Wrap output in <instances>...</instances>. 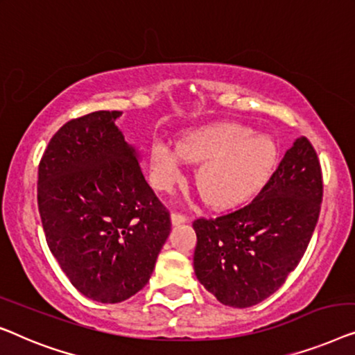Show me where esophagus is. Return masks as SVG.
Segmentation results:
<instances>
[{"instance_id":"34e87169","label":"esophagus","mask_w":355,"mask_h":355,"mask_svg":"<svg viewBox=\"0 0 355 355\" xmlns=\"http://www.w3.org/2000/svg\"><path fill=\"white\" fill-rule=\"evenodd\" d=\"M171 217H172L173 225H178V223H183V222L188 220V217L184 216V214H182V212H172Z\"/></svg>"}]
</instances>
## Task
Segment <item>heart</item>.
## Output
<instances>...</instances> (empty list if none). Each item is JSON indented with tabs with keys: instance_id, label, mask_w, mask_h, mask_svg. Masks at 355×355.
I'll use <instances>...</instances> for the list:
<instances>
[{
	"instance_id": "1",
	"label": "heart",
	"mask_w": 355,
	"mask_h": 355,
	"mask_svg": "<svg viewBox=\"0 0 355 355\" xmlns=\"http://www.w3.org/2000/svg\"><path fill=\"white\" fill-rule=\"evenodd\" d=\"M277 159V144L267 135H256L239 123H214L182 135L177 148L154 141L149 149L151 182L171 189L183 172V161L201 164L194 183L212 207L243 202L266 182Z\"/></svg>"
}]
</instances>
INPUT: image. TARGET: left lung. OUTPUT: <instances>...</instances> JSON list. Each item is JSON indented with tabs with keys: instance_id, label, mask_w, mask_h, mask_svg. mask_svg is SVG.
<instances>
[{
	"instance_id": "obj_1",
	"label": "left lung",
	"mask_w": 355,
	"mask_h": 355,
	"mask_svg": "<svg viewBox=\"0 0 355 355\" xmlns=\"http://www.w3.org/2000/svg\"><path fill=\"white\" fill-rule=\"evenodd\" d=\"M322 198L320 162L312 143L301 137L251 202L193 222L199 282L230 307H251L272 296L301 262Z\"/></svg>"
}]
</instances>
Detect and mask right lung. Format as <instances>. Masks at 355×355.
<instances>
[{
  "label": "right lung",
  "instance_id": "add662e5",
  "mask_svg": "<svg viewBox=\"0 0 355 355\" xmlns=\"http://www.w3.org/2000/svg\"><path fill=\"white\" fill-rule=\"evenodd\" d=\"M121 111L72 119L38 166V211L49 251L80 293L116 304L137 294L171 233L167 207L116 127Z\"/></svg>",
  "mask_w": 355,
  "mask_h": 355
}]
</instances>
